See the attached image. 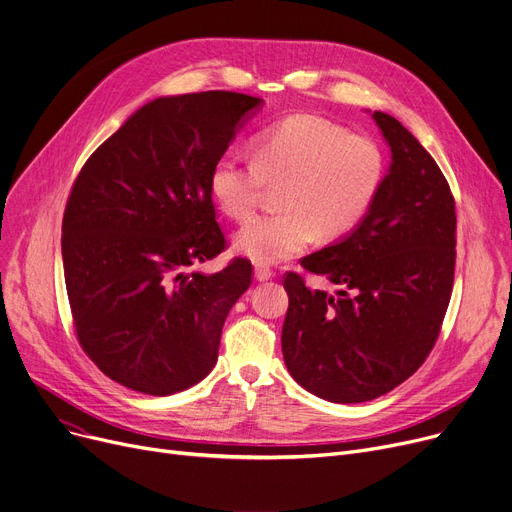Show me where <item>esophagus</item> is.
<instances>
[{
    "label": "esophagus",
    "mask_w": 512,
    "mask_h": 512,
    "mask_svg": "<svg viewBox=\"0 0 512 512\" xmlns=\"http://www.w3.org/2000/svg\"><path fill=\"white\" fill-rule=\"evenodd\" d=\"M255 278H257L259 282H267V280L274 278V269L267 267V265L257 263V265H255Z\"/></svg>",
    "instance_id": "34e87169"
}]
</instances>
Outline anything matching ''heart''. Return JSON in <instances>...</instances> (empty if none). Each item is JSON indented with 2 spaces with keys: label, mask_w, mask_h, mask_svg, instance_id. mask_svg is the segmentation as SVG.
Segmentation results:
<instances>
[{
  "label": "heart",
  "mask_w": 512,
  "mask_h": 512,
  "mask_svg": "<svg viewBox=\"0 0 512 512\" xmlns=\"http://www.w3.org/2000/svg\"><path fill=\"white\" fill-rule=\"evenodd\" d=\"M385 179V156L364 133L317 115H290L253 138V162L218 158L210 193L236 222L249 220L265 187H279L280 214L247 222L234 251L255 263H278L323 238L354 230L372 208Z\"/></svg>",
  "instance_id": "b5f03b06"
}]
</instances>
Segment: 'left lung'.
<instances>
[{"mask_svg":"<svg viewBox=\"0 0 512 512\" xmlns=\"http://www.w3.org/2000/svg\"><path fill=\"white\" fill-rule=\"evenodd\" d=\"M391 168L372 208L344 241L300 265L339 290H313L296 271L282 352L292 379L333 403L377 399L424 364L453 292L457 214L434 158L395 117L374 111Z\"/></svg>","mask_w":512,"mask_h":512,"instance_id":"obj_1","label":"left lung"}]
</instances>
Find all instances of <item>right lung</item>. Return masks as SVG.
Instances as JSON below:
<instances>
[{
    "label": "right lung",
    "mask_w": 512,
    "mask_h": 512,
    "mask_svg": "<svg viewBox=\"0 0 512 512\" xmlns=\"http://www.w3.org/2000/svg\"><path fill=\"white\" fill-rule=\"evenodd\" d=\"M261 98L210 90L156 98L78 173L61 224L65 288L86 356L115 383L173 395L218 360L222 325L253 282L249 259L218 257L210 173Z\"/></svg>",
    "instance_id": "1"
}]
</instances>
